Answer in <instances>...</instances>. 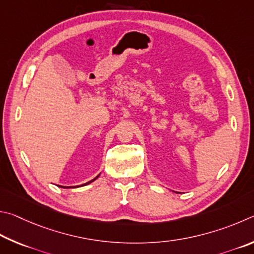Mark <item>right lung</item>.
<instances>
[{"mask_svg":"<svg viewBox=\"0 0 254 254\" xmlns=\"http://www.w3.org/2000/svg\"><path fill=\"white\" fill-rule=\"evenodd\" d=\"M98 176H99V175H98ZM98 176H97V177H95V179H93L92 181H90V182H88V183H86V184H83V185H88L89 183H91V182H93V181H95V180H97V179H98ZM64 189H66V188H64Z\"/></svg>","mask_w":254,"mask_h":254,"instance_id":"add662e5","label":"right lung"}]
</instances>
